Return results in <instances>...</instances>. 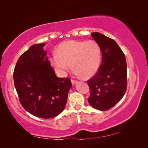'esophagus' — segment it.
I'll use <instances>...</instances> for the list:
<instances>
[{
	"mask_svg": "<svg viewBox=\"0 0 148 148\" xmlns=\"http://www.w3.org/2000/svg\"><path fill=\"white\" fill-rule=\"evenodd\" d=\"M71 83H72V84H75L76 83H77V80H75V79H71Z\"/></svg>",
	"mask_w": 148,
	"mask_h": 148,
	"instance_id": "34e87169",
	"label": "esophagus"
}]
</instances>
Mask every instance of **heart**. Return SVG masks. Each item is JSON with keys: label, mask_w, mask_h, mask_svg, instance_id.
I'll use <instances>...</instances> for the list:
<instances>
[{"label": "heart", "mask_w": 148, "mask_h": 148, "mask_svg": "<svg viewBox=\"0 0 148 148\" xmlns=\"http://www.w3.org/2000/svg\"><path fill=\"white\" fill-rule=\"evenodd\" d=\"M101 49L95 40L87 41H71L60 44L57 53L51 58V63L57 73L64 76L71 69L86 78L95 75L99 69Z\"/></svg>", "instance_id": "obj_1"}]
</instances>
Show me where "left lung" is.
<instances>
[{"mask_svg":"<svg viewBox=\"0 0 148 148\" xmlns=\"http://www.w3.org/2000/svg\"><path fill=\"white\" fill-rule=\"evenodd\" d=\"M91 36L101 47L102 62L97 73L87 81L90 89L88 99L93 108L105 111L113 107L126 92L127 62L114 39L97 32Z\"/></svg>","mask_w":148,"mask_h":148,"instance_id":"1","label":"left lung"}]
</instances>
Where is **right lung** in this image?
Masks as SVG:
<instances>
[{
    "instance_id": "right-lung-1",
    "label": "right lung",
    "mask_w": 148,
    "mask_h": 148,
    "mask_svg": "<svg viewBox=\"0 0 148 148\" xmlns=\"http://www.w3.org/2000/svg\"><path fill=\"white\" fill-rule=\"evenodd\" d=\"M45 44L32 46L18 60L13 80L23 108L37 117L51 119L65 109L72 84L69 78H57L43 50Z\"/></svg>"
}]
</instances>
